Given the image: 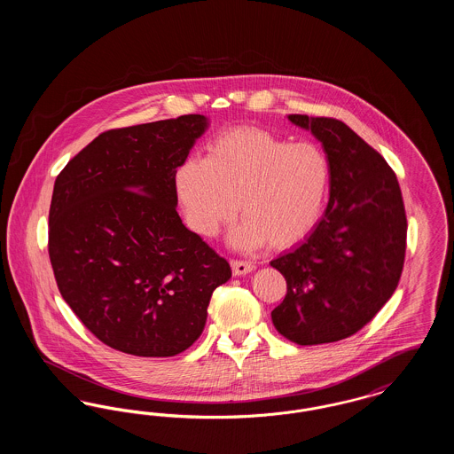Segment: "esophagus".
I'll return each instance as SVG.
<instances>
[{
  "label": "esophagus",
  "mask_w": 454,
  "mask_h": 454,
  "mask_svg": "<svg viewBox=\"0 0 454 454\" xmlns=\"http://www.w3.org/2000/svg\"><path fill=\"white\" fill-rule=\"evenodd\" d=\"M231 269L235 276H247L255 269V265L247 260H231Z\"/></svg>",
  "instance_id": "obj_1"
}]
</instances>
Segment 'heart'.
<instances>
[{"mask_svg": "<svg viewBox=\"0 0 454 454\" xmlns=\"http://www.w3.org/2000/svg\"><path fill=\"white\" fill-rule=\"evenodd\" d=\"M332 168L313 143H291L270 130H228L209 145L206 160L184 161L176 194L189 226L202 237L237 216L233 245L289 248L308 237L324 215Z\"/></svg>", "mask_w": 454, "mask_h": 454, "instance_id": "1", "label": "heart"}]
</instances>
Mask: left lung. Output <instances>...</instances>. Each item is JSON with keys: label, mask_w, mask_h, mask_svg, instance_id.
<instances>
[{"label": "left lung", "mask_w": 454, "mask_h": 454, "mask_svg": "<svg viewBox=\"0 0 454 454\" xmlns=\"http://www.w3.org/2000/svg\"><path fill=\"white\" fill-rule=\"evenodd\" d=\"M287 119L322 143L332 182L311 235L270 262L287 282L272 324L298 346L337 342L369 324L395 293L407 248L405 206L387 160L342 121Z\"/></svg>", "instance_id": "1"}]
</instances>
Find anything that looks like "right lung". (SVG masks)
I'll return each instance as SVG.
<instances>
[{
  "label": "right lung",
  "mask_w": 454,
  "mask_h": 454,
  "mask_svg": "<svg viewBox=\"0 0 454 454\" xmlns=\"http://www.w3.org/2000/svg\"><path fill=\"white\" fill-rule=\"evenodd\" d=\"M207 128L199 114L97 136L58 175L49 259L59 293L106 346L170 357L204 330L226 259L176 213V168Z\"/></svg>",
  "instance_id": "right-lung-1"
}]
</instances>
